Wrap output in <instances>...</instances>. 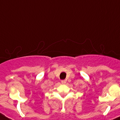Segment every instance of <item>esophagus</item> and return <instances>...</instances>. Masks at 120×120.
I'll return each mask as SVG.
<instances>
[{
    "mask_svg": "<svg viewBox=\"0 0 120 120\" xmlns=\"http://www.w3.org/2000/svg\"><path fill=\"white\" fill-rule=\"evenodd\" d=\"M66 80H62V81H61V83H62L63 84H66Z\"/></svg>",
    "mask_w": 120,
    "mask_h": 120,
    "instance_id": "1",
    "label": "esophagus"
}]
</instances>
